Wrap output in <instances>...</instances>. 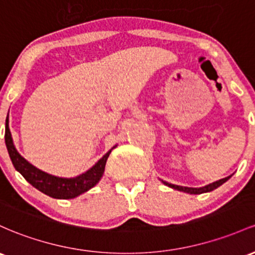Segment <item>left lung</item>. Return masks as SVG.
Returning a JSON list of instances; mask_svg holds the SVG:
<instances>
[{"label":"left lung","instance_id":"obj_1","mask_svg":"<svg viewBox=\"0 0 255 255\" xmlns=\"http://www.w3.org/2000/svg\"><path fill=\"white\" fill-rule=\"evenodd\" d=\"M231 177H232V174L229 175V177H226V178L220 179V180L214 181V183H212V184H208V185L202 186V187L179 186V185H174V184H169V183H167V181H163V180H161V181L164 184V185L172 187V189H174V190H178V191H183V192H186V194H191V195H200V194H205V192L213 191L214 189H217V187L223 185V184L225 183V181H228Z\"/></svg>","mask_w":255,"mask_h":255}]
</instances>
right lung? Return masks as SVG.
Listing matches in <instances>:
<instances>
[{
	"instance_id": "1",
	"label": "right lung",
	"mask_w": 255,
	"mask_h": 255,
	"mask_svg": "<svg viewBox=\"0 0 255 255\" xmlns=\"http://www.w3.org/2000/svg\"><path fill=\"white\" fill-rule=\"evenodd\" d=\"M4 141L14 168L23 175L25 180L31 184L33 187L40 190L41 192H43L44 195L53 198H59V200L75 198L77 196L85 194L86 191L91 190L93 186H96L99 183L100 179H102L103 174H104L105 164L106 161H108L109 155H110L113 149L116 147V145H115L113 149L109 150L92 168H89L87 172L82 173V174L74 178H61L48 174V173L43 172V170L36 168L35 166H32L30 162H27L18 152V150L14 146L12 134H10L9 130L8 115L7 119H5Z\"/></svg>"
}]
</instances>
